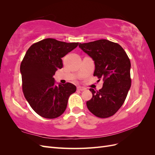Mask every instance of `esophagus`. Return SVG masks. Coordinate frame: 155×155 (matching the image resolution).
<instances>
[{
    "label": "esophagus",
    "mask_w": 155,
    "mask_h": 155,
    "mask_svg": "<svg viewBox=\"0 0 155 155\" xmlns=\"http://www.w3.org/2000/svg\"><path fill=\"white\" fill-rule=\"evenodd\" d=\"M77 89H78V91H83L85 90V88L82 87H78Z\"/></svg>",
    "instance_id": "esophagus-1"
}]
</instances>
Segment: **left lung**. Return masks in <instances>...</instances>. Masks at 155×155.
<instances>
[{"mask_svg":"<svg viewBox=\"0 0 155 155\" xmlns=\"http://www.w3.org/2000/svg\"><path fill=\"white\" fill-rule=\"evenodd\" d=\"M79 48L94 61V76L103 79V87L87 101L88 109L97 117L114 115L124 104L131 85L130 62L121 46L107 39L79 43ZM100 80V79H99Z\"/></svg>","mask_w":155,"mask_h":155,"instance_id":"obj_1","label":"left lung"}]
</instances>
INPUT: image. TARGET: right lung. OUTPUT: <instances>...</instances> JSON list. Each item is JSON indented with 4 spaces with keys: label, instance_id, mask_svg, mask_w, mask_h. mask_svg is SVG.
Masks as SVG:
<instances>
[{
    "label": "right lung",
    "instance_id": "1",
    "mask_svg": "<svg viewBox=\"0 0 155 155\" xmlns=\"http://www.w3.org/2000/svg\"><path fill=\"white\" fill-rule=\"evenodd\" d=\"M79 43H65L48 38L32 45L21 64L22 91L30 107L45 118L60 116L76 87L70 83L56 85L54 75L62 68L61 59Z\"/></svg>",
    "mask_w": 155,
    "mask_h": 155
}]
</instances>
